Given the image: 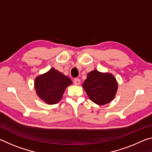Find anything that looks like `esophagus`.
I'll return each instance as SVG.
<instances>
[{
	"label": "esophagus",
	"mask_w": 152,
	"mask_h": 152,
	"mask_svg": "<svg viewBox=\"0 0 152 152\" xmlns=\"http://www.w3.org/2000/svg\"><path fill=\"white\" fill-rule=\"evenodd\" d=\"M74 84H76V85H79V84H80V80L78 78H75L74 80Z\"/></svg>",
	"instance_id": "34e87169"
}]
</instances>
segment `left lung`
Returning a JSON list of instances; mask_svg holds the SVG:
<instances>
[{
	"label": "left lung",
	"mask_w": 152,
	"mask_h": 152,
	"mask_svg": "<svg viewBox=\"0 0 152 152\" xmlns=\"http://www.w3.org/2000/svg\"><path fill=\"white\" fill-rule=\"evenodd\" d=\"M82 87L92 102L98 105H104L114 99L118 83L112 74L94 70L87 74Z\"/></svg>",
	"instance_id": "left-lung-1"
}]
</instances>
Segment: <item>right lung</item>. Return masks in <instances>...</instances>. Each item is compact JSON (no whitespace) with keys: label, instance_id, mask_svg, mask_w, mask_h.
<instances>
[{"label":"right lung","instance_id":"right-lung-1","mask_svg":"<svg viewBox=\"0 0 152 152\" xmlns=\"http://www.w3.org/2000/svg\"><path fill=\"white\" fill-rule=\"evenodd\" d=\"M72 84L70 78L54 68L36 77L34 88L39 99L48 104L58 103L66 88Z\"/></svg>","mask_w":152,"mask_h":152}]
</instances>
